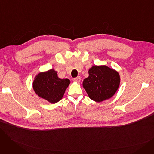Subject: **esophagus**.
I'll return each instance as SVG.
<instances>
[{
	"mask_svg": "<svg viewBox=\"0 0 154 154\" xmlns=\"http://www.w3.org/2000/svg\"><path fill=\"white\" fill-rule=\"evenodd\" d=\"M80 80H81V78H80V77H75V78L73 79V80H74V82H76L77 83H79L80 82Z\"/></svg>",
	"mask_w": 154,
	"mask_h": 154,
	"instance_id": "esophagus-1",
	"label": "esophagus"
}]
</instances>
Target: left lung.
<instances>
[{
	"instance_id": "1",
	"label": "left lung",
	"mask_w": 154,
	"mask_h": 154,
	"mask_svg": "<svg viewBox=\"0 0 154 154\" xmlns=\"http://www.w3.org/2000/svg\"><path fill=\"white\" fill-rule=\"evenodd\" d=\"M120 84L118 72L106 66H94L88 70V77L83 81V87L92 100L100 102L111 98Z\"/></svg>"
}]
</instances>
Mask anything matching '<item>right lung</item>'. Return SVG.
Masks as SVG:
<instances>
[{"label":"right lung","instance_id":"1","mask_svg":"<svg viewBox=\"0 0 154 154\" xmlns=\"http://www.w3.org/2000/svg\"><path fill=\"white\" fill-rule=\"evenodd\" d=\"M70 83L68 79H60L54 69L38 74L33 82V88L40 97L52 103L61 100Z\"/></svg>","mask_w":154,"mask_h":154}]
</instances>
